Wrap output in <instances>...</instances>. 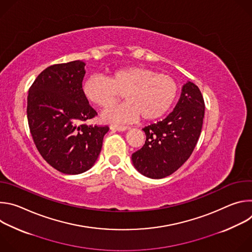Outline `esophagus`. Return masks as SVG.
<instances>
[{"label": "esophagus", "instance_id": "obj_1", "mask_svg": "<svg viewBox=\"0 0 252 252\" xmlns=\"http://www.w3.org/2000/svg\"><path fill=\"white\" fill-rule=\"evenodd\" d=\"M111 129H112V130L125 131V130H126V129H129V126H115V125H112V126H111Z\"/></svg>", "mask_w": 252, "mask_h": 252}]
</instances>
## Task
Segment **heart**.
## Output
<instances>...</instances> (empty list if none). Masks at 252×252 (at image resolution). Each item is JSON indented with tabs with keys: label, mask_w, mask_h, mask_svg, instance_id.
Listing matches in <instances>:
<instances>
[{
	"label": "heart",
	"mask_w": 252,
	"mask_h": 252,
	"mask_svg": "<svg viewBox=\"0 0 252 252\" xmlns=\"http://www.w3.org/2000/svg\"><path fill=\"white\" fill-rule=\"evenodd\" d=\"M83 94L90 103L100 109H109L124 94L127 102L104 112L105 122H128L140 116L145 121H155L170 109L177 85L171 77L157 74L152 68L126 66L114 70L107 78L90 76L84 82Z\"/></svg>",
	"instance_id": "b5f03b06"
}]
</instances>
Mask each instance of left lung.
<instances>
[{"label": "left lung", "instance_id": "8db88e82", "mask_svg": "<svg viewBox=\"0 0 252 252\" xmlns=\"http://www.w3.org/2000/svg\"><path fill=\"white\" fill-rule=\"evenodd\" d=\"M205 104L198 87L187 83L174 110L161 122L143 127L146 142L132 154L135 168L151 178H163L191 156L199 138Z\"/></svg>", "mask_w": 252, "mask_h": 252}]
</instances>
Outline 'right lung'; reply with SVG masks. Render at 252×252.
<instances>
[{
	"instance_id": "right-lung-1",
	"label": "right lung",
	"mask_w": 252,
	"mask_h": 252,
	"mask_svg": "<svg viewBox=\"0 0 252 252\" xmlns=\"http://www.w3.org/2000/svg\"><path fill=\"white\" fill-rule=\"evenodd\" d=\"M85 65L74 61L48 66L28 94V123L35 148L65 174H79L94 165L110 129L84 124L97 116L83 94Z\"/></svg>"
}]
</instances>
